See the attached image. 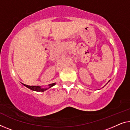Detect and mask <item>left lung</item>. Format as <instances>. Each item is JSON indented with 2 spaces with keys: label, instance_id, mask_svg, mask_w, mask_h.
Segmentation results:
<instances>
[{
  "label": "left lung",
  "instance_id": "8db88e82",
  "mask_svg": "<svg viewBox=\"0 0 130 130\" xmlns=\"http://www.w3.org/2000/svg\"><path fill=\"white\" fill-rule=\"evenodd\" d=\"M110 82V80H109V81H108V82Z\"/></svg>",
  "mask_w": 130,
  "mask_h": 130
}]
</instances>
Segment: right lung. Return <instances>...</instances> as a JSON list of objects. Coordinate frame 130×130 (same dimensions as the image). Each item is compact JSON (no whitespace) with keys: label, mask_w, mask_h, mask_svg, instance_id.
<instances>
[{"label":"right lung","mask_w":130,"mask_h":130,"mask_svg":"<svg viewBox=\"0 0 130 130\" xmlns=\"http://www.w3.org/2000/svg\"><path fill=\"white\" fill-rule=\"evenodd\" d=\"M55 85V83H54V84H50L48 85V88H41V86H28V85H25V84H23L24 86H25L27 88L30 89L32 90H34V91H36V92H44V91H45L46 90H47L48 89H49L50 88H51V87H53V86Z\"/></svg>","instance_id":"right-lung-1"}]
</instances>
